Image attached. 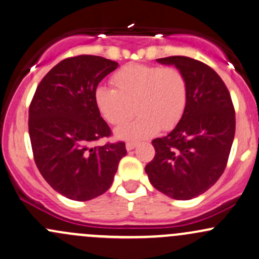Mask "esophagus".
Masks as SVG:
<instances>
[{
    "mask_svg": "<svg viewBox=\"0 0 259 259\" xmlns=\"http://www.w3.org/2000/svg\"><path fill=\"white\" fill-rule=\"evenodd\" d=\"M137 145H138L137 142H127V143H126V149L130 152V150L135 149V148L137 147Z\"/></svg>",
    "mask_w": 259,
    "mask_h": 259,
    "instance_id": "obj_1",
    "label": "esophagus"
}]
</instances>
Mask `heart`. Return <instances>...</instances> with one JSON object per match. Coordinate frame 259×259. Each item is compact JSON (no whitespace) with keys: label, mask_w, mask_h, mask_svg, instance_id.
<instances>
[{"label":"heart","mask_w":259,"mask_h":259,"mask_svg":"<svg viewBox=\"0 0 259 259\" xmlns=\"http://www.w3.org/2000/svg\"><path fill=\"white\" fill-rule=\"evenodd\" d=\"M111 84L114 89L99 87L94 93L100 115L114 126L132 117L133 106L139 115L132 123L116 130L118 138H148L160 128H174L185 114L187 80L176 67L130 63L115 72Z\"/></svg>","instance_id":"1"}]
</instances>
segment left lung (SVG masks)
Listing matches in <instances>:
<instances>
[{"instance_id":"obj_1","label":"left lung","mask_w":259,"mask_h":259,"mask_svg":"<svg viewBox=\"0 0 259 259\" xmlns=\"http://www.w3.org/2000/svg\"><path fill=\"white\" fill-rule=\"evenodd\" d=\"M156 61L184 73L188 98L175 128L152 142L155 156L145 172L166 196L192 199L209 190L225 170L236 127L235 109L225 83L208 65L186 56Z\"/></svg>"}]
</instances>
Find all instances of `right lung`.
<instances>
[{
  "label": "right lung",
  "mask_w": 259,
  "mask_h": 259,
  "mask_svg": "<svg viewBox=\"0 0 259 259\" xmlns=\"http://www.w3.org/2000/svg\"><path fill=\"white\" fill-rule=\"evenodd\" d=\"M92 55L68 57L42 78L29 106V136L40 174L56 192L89 200L112 185L124 142L95 147L111 130L94 103L98 84L117 68Z\"/></svg>",
  "instance_id": "1"
}]
</instances>
